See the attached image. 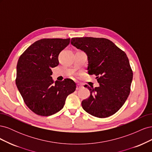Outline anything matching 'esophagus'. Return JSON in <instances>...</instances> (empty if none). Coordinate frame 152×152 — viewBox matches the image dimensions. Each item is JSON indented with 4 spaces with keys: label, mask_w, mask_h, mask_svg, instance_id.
Returning a JSON list of instances; mask_svg holds the SVG:
<instances>
[{
    "label": "esophagus",
    "mask_w": 152,
    "mask_h": 152,
    "mask_svg": "<svg viewBox=\"0 0 152 152\" xmlns=\"http://www.w3.org/2000/svg\"><path fill=\"white\" fill-rule=\"evenodd\" d=\"M82 87H83V86H82V85H81V84H77L76 89H77V90H79V89H82Z\"/></svg>",
    "instance_id": "esophagus-1"
}]
</instances>
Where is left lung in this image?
Returning a JSON list of instances; mask_svg holds the SVG:
<instances>
[{"label":"left lung","instance_id":"8db88e82","mask_svg":"<svg viewBox=\"0 0 152 152\" xmlns=\"http://www.w3.org/2000/svg\"><path fill=\"white\" fill-rule=\"evenodd\" d=\"M71 44L86 53L88 74L95 75L99 84L94 88L84 86L90 91V96L82 101V108L98 118L112 115L130 93L133 73L126 54L104 38H72Z\"/></svg>","mask_w":152,"mask_h":152}]
</instances>
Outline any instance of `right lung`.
Returning <instances> with one entry per match:
<instances>
[{
	"label": "right lung",
	"instance_id": "obj_1",
	"mask_svg": "<svg viewBox=\"0 0 152 152\" xmlns=\"http://www.w3.org/2000/svg\"><path fill=\"white\" fill-rule=\"evenodd\" d=\"M70 39H42L27 48L18 59L16 84L26 105L41 116H49L63 108L76 84L71 79L54 82L52 68Z\"/></svg>",
	"mask_w": 152,
	"mask_h": 152
}]
</instances>
